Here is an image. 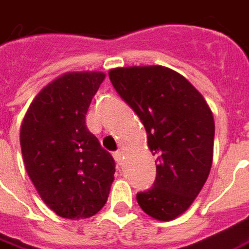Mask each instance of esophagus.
<instances>
[{"label": "esophagus", "mask_w": 249, "mask_h": 249, "mask_svg": "<svg viewBox=\"0 0 249 249\" xmlns=\"http://www.w3.org/2000/svg\"><path fill=\"white\" fill-rule=\"evenodd\" d=\"M113 156H114L116 161H117V163H120V161H121V158H123V152H121V151H116V152L113 154Z\"/></svg>", "instance_id": "34e87169"}]
</instances>
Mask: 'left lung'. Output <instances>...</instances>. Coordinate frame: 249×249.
<instances>
[{
  "label": "left lung",
  "mask_w": 249,
  "mask_h": 249,
  "mask_svg": "<svg viewBox=\"0 0 249 249\" xmlns=\"http://www.w3.org/2000/svg\"><path fill=\"white\" fill-rule=\"evenodd\" d=\"M113 88L147 130L156 156L154 186L137 193L139 206L159 221L185 213L209 177L214 120L201 93L185 76L161 66L109 71Z\"/></svg>",
  "instance_id": "left-lung-1"
}]
</instances>
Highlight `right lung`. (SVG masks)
Returning <instances> with one entry per match:
<instances>
[{"mask_svg":"<svg viewBox=\"0 0 249 249\" xmlns=\"http://www.w3.org/2000/svg\"><path fill=\"white\" fill-rule=\"evenodd\" d=\"M104 72H67L35 97L22 120L24 164L41 199L63 218L98 213L114 179L112 155L86 126Z\"/></svg>","mask_w":249,"mask_h":249,"instance_id":"add662e5","label":"right lung"}]
</instances>
